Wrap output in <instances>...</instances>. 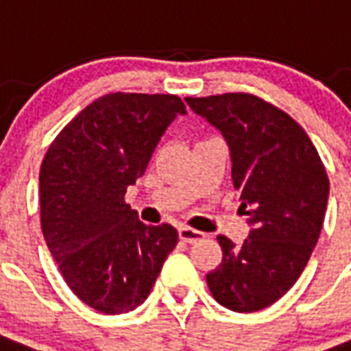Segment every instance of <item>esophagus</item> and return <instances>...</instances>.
I'll use <instances>...</instances> for the list:
<instances>
[{"mask_svg":"<svg viewBox=\"0 0 351 351\" xmlns=\"http://www.w3.org/2000/svg\"><path fill=\"white\" fill-rule=\"evenodd\" d=\"M204 237H206V234H204V232H198V230L189 228V226H181V228H179V239L183 243L202 241Z\"/></svg>","mask_w":351,"mask_h":351,"instance_id":"obj_1","label":"esophagus"}]
</instances>
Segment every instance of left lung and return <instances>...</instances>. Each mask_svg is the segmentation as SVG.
I'll use <instances>...</instances> for the list:
<instances>
[{
	"label": "left lung",
	"mask_w": 351,
	"mask_h": 351,
	"mask_svg": "<svg viewBox=\"0 0 351 351\" xmlns=\"http://www.w3.org/2000/svg\"><path fill=\"white\" fill-rule=\"evenodd\" d=\"M185 101L226 140L239 209L250 224L239 247L217 237L222 262L207 273V286L230 311H262L295 284L318 243L329 198L326 166L303 127L256 95Z\"/></svg>",
	"instance_id": "1"
}]
</instances>
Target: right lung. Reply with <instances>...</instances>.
Listing matches in <instances>:
<instances>
[{
  "mask_svg": "<svg viewBox=\"0 0 351 351\" xmlns=\"http://www.w3.org/2000/svg\"><path fill=\"white\" fill-rule=\"evenodd\" d=\"M178 114L176 95L108 93L56 136L40 165V228L78 299L104 314L134 311L178 245L170 224L147 226L125 204Z\"/></svg>",
  "mask_w": 351,
  "mask_h": 351,
  "instance_id": "add662e5",
  "label": "right lung"
}]
</instances>
